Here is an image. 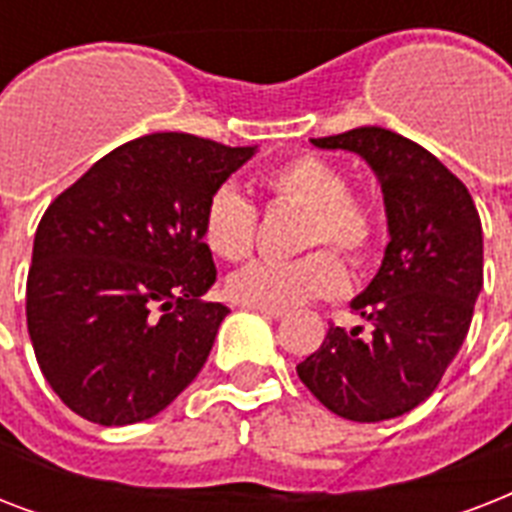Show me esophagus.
Returning <instances> with one entry per match:
<instances>
[{"label": "esophagus", "instance_id": "1", "mask_svg": "<svg viewBox=\"0 0 512 512\" xmlns=\"http://www.w3.org/2000/svg\"><path fill=\"white\" fill-rule=\"evenodd\" d=\"M244 308L260 313V316H265V319H281V316L287 313V311H281V308H255V305H244Z\"/></svg>", "mask_w": 512, "mask_h": 512}]
</instances>
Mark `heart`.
<instances>
[{"instance_id": "heart-1", "label": "heart", "mask_w": 512, "mask_h": 512, "mask_svg": "<svg viewBox=\"0 0 512 512\" xmlns=\"http://www.w3.org/2000/svg\"><path fill=\"white\" fill-rule=\"evenodd\" d=\"M273 199L305 209L300 247L340 249L350 263H364L380 239V215L369 199L348 191L345 172L321 156L303 154L263 175ZM257 207L239 185L223 183L209 193L201 212V236L209 252L228 263L244 260L255 247ZM345 268L332 249H313L295 260H257L231 273L225 289L233 300L255 308H295L345 289Z\"/></svg>"}]
</instances>
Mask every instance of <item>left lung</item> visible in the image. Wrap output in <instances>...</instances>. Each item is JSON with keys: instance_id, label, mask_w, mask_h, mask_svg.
<instances>
[{"instance_id": "obj_1", "label": "left lung", "mask_w": 512, "mask_h": 512, "mask_svg": "<svg viewBox=\"0 0 512 512\" xmlns=\"http://www.w3.org/2000/svg\"><path fill=\"white\" fill-rule=\"evenodd\" d=\"M324 151L361 156L382 188L388 247L350 308L372 324L329 327L297 377L353 422L393 420L436 390L468 337L484 287L481 217L468 188L425 148L382 127L311 138Z\"/></svg>"}]
</instances>
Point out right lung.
<instances>
[{
    "mask_svg": "<svg viewBox=\"0 0 512 512\" xmlns=\"http://www.w3.org/2000/svg\"><path fill=\"white\" fill-rule=\"evenodd\" d=\"M257 154L185 132L114 148L44 212L26 321L44 380L106 428L151 420L207 361L223 303L201 236L209 193Z\"/></svg>",
    "mask_w": 512,
    "mask_h": 512,
    "instance_id": "1",
    "label": "right lung"
}]
</instances>
